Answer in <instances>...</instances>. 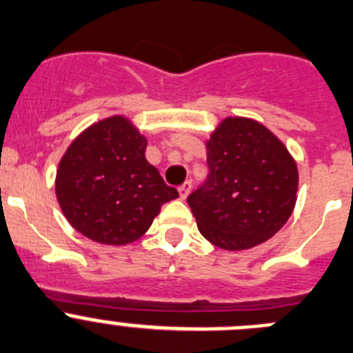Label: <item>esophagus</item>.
<instances>
[{
  "mask_svg": "<svg viewBox=\"0 0 353 353\" xmlns=\"http://www.w3.org/2000/svg\"><path fill=\"white\" fill-rule=\"evenodd\" d=\"M190 192H192V181H186V183L181 184V186H179L181 200H186V196L190 195Z\"/></svg>",
  "mask_w": 353,
  "mask_h": 353,
  "instance_id": "34e87169",
  "label": "esophagus"
}]
</instances>
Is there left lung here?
I'll list each match as a JSON object with an SVG mask.
<instances>
[{
	"label": "left lung",
	"mask_w": 353,
	"mask_h": 353,
	"mask_svg": "<svg viewBox=\"0 0 353 353\" xmlns=\"http://www.w3.org/2000/svg\"><path fill=\"white\" fill-rule=\"evenodd\" d=\"M205 148L209 177L188 196L199 232L223 251L272 239L298 199V165L285 144L252 118L226 117Z\"/></svg>",
	"instance_id": "1"
}]
</instances>
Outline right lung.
<instances>
[{"label":"right lung","mask_w":353,"mask_h":353,"mask_svg":"<svg viewBox=\"0 0 353 353\" xmlns=\"http://www.w3.org/2000/svg\"><path fill=\"white\" fill-rule=\"evenodd\" d=\"M146 137L123 114L85 128L59 161L55 195L72 228L104 245L139 240L177 190L146 160Z\"/></svg>","instance_id":"obj_1"}]
</instances>
